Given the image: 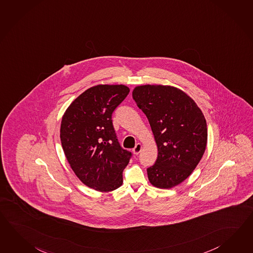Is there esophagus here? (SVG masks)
<instances>
[{"mask_svg": "<svg viewBox=\"0 0 253 253\" xmlns=\"http://www.w3.org/2000/svg\"><path fill=\"white\" fill-rule=\"evenodd\" d=\"M141 144H139V143H138V144H136V145H135V147L133 148V153H134L135 155H138V154L140 153V151H141Z\"/></svg>", "mask_w": 253, "mask_h": 253, "instance_id": "obj_1", "label": "esophagus"}]
</instances>
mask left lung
<instances>
[{
  "mask_svg": "<svg viewBox=\"0 0 253 253\" xmlns=\"http://www.w3.org/2000/svg\"><path fill=\"white\" fill-rule=\"evenodd\" d=\"M132 95L158 146V159L147 169L148 179L157 188H173L188 178L205 152L204 115L191 97L170 85L136 86Z\"/></svg>",
  "mask_w": 253,
  "mask_h": 253,
  "instance_id": "obj_1",
  "label": "left lung"
}]
</instances>
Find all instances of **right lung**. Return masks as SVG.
<instances>
[{
  "mask_svg": "<svg viewBox=\"0 0 253 253\" xmlns=\"http://www.w3.org/2000/svg\"><path fill=\"white\" fill-rule=\"evenodd\" d=\"M129 88L124 84H98L85 90L66 109L60 138L65 157L84 185L101 192L119 188L132 153L122 148L112 114Z\"/></svg>",
  "mask_w": 253,
  "mask_h": 253,
  "instance_id": "obj_1",
  "label": "right lung"
}]
</instances>
